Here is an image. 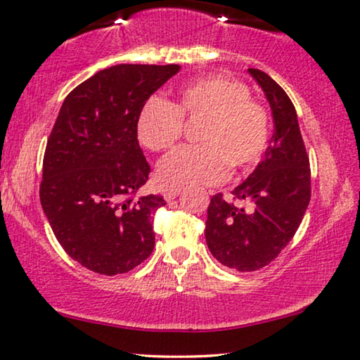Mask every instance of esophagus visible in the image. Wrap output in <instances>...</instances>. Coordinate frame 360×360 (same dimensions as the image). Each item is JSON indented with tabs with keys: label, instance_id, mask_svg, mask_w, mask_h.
<instances>
[{
	"label": "esophagus",
	"instance_id": "34e87169",
	"mask_svg": "<svg viewBox=\"0 0 360 360\" xmlns=\"http://www.w3.org/2000/svg\"><path fill=\"white\" fill-rule=\"evenodd\" d=\"M181 191H182V189H178V187H176V189H166V191H165V199H166V200H173V199H176V197H178V195L181 194Z\"/></svg>",
	"mask_w": 360,
	"mask_h": 360
}]
</instances>
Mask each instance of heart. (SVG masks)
Wrapping results in <instances>:
<instances>
[{
    "instance_id": "heart-1",
    "label": "heart",
    "mask_w": 360,
    "mask_h": 360,
    "mask_svg": "<svg viewBox=\"0 0 360 360\" xmlns=\"http://www.w3.org/2000/svg\"><path fill=\"white\" fill-rule=\"evenodd\" d=\"M202 119L199 145L178 148L158 166L165 186L217 184L230 173L259 163L271 136L269 115L251 99L248 86L221 75L197 78L182 86L174 104L151 98L136 117V136L151 151H168L181 139L182 120Z\"/></svg>"
}]
</instances>
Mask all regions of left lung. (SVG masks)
I'll list each match as a JSON object with an SVG mask.
<instances>
[{
  "instance_id": "left-lung-1",
  "label": "left lung",
  "mask_w": 360,
  "mask_h": 360,
  "mask_svg": "<svg viewBox=\"0 0 360 360\" xmlns=\"http://www.w3.org/2000/svg\"><path fill=\"white\" fill-rule=\"evenodd\" d=\"M248 72L264 89L276 130L257 168L231 191L233 200L248 207L226 202L219 192L210 199L205 221L212 255L241 272L261 269L279 256L300 226L311 195L310 160L290 98L269 75Z\"/></svg>"
}]
</instances>
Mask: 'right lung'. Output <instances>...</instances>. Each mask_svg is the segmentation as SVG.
I'll return each instance as SVG.
<instances>
[{"label": "right lung", "instance_id": "1", "mask_svg": "<svg viewBox=\"0 0 360 360\" xmlns=\"http://www.w3.org/2000/svg\"><path fill=\"white\" fill-rule=\"evenodd\" d=\"M178 72L179 65H115L63 101L45 146L40 204L55 238L86 269L124 274L153 251V215L166 202L136 195L151 171L136 117Z\"/></svg>", "mask_w": 360, "mask_h": 360}]
</instances>
